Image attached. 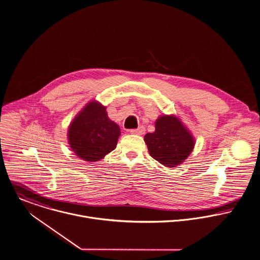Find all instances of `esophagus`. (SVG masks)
<instances>
[{
	"instance_id": "1",
	"label": "esophagus",
	"mask_w": 260,
	"mask_h": 260,
	"mask_svg": "<svg viewBox=\"0 0 260 260\" xmlns=\"http://www.w3.org/2000/svg\"><path fill=\"white\" fill-rule=\"evenodd\" d=\"M144 132H145V128L144 127H139L137 129H131L130 130V133L136 134V135H142V134H144Z\"/></svg>"
}]
</instances>
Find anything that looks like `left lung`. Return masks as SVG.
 Returning a JSON list of instances; mask_svg holds the SVG:
<instances>
[{
  "mask_svg": "<svg viewBox=\"0 0 260 260\" xmlns=\"http://www.w3.org/2000/svg\"><path fill=\"white\" fill-rule=\"evenodd\" d=\"M144 141L151 157L168 168L181 165L194 146L190 132L173 115L159 117L155 122V131L147 133Z\"/></svg>",
  "mask_w": 260,
  "mask_h": 260,
  "instance_id": "obj_1",
  "label": "left lung"
}]
</instances>
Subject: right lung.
Masks as SVG:
<instances>
[{"label": "right lung", "mask_w": 260, "mask_h": 260, "mask_svg": "<svg viewBox=\"0 0 260 260\" xmlns=\"http://www.w3.org/2000/svg\"><path fill=\"white\" fill-rule=\"evenodd\" d=\"M121 134L99 102H89L77 115L69 128L68 138L73 151L82 159L94 162L116 148Z\"/></svg>", "instance_id": "add662e5"}]
</instances>
